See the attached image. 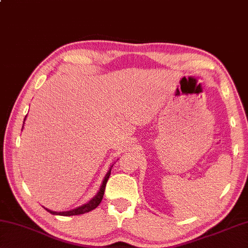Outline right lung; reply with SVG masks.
<instances>
[{
	"instance_id": "1",
	"label": "right lung",
	"mask_w": 248,
	"mask_h": 248,
	"mask_svg": "<svg viewBox=\"0 0 248 248\" xmlns=\"http://www.w3.org/2000/svg\"><path fill=\"white\" fill-rule=\"evenodd\" d=\"M25 120V119H24ZM111 168L112 166L110 167L109 171L107 172V174H106L105 179L103 181V184H101V186L99 188V191H98V193L93 196V198L90 200L88 203L84 204V205L81 206H78L76 209L74 210H70V211H65V212H54V211H50L48 209H46L47 212H49L50 214H54V215H62V216H72V215H79V214H84V213H87V212L93 211V209H96V207L99 205L101 200L104 198V193H105V187H106V184H107V181L109 179V175H110V172H111Z\"/></svg>"
}]
</instances>
